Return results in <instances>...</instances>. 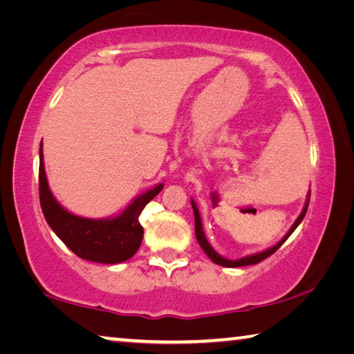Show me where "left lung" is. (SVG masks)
<instances>
[{
  "label": "left lung",
  "mask_w": 354,
  "mask_h": 354,
  "mask_svg": "<svg viewBox=\"0 0 354 354\" xmlns=\"http://www.w3.org/2000/svg\"><path fill=\"white\" fill-rule=\"evenodd\" d=\"M309 198H310V192L308 194V200H306V203H304V207H303V211H301V214L298 215V218L295 220V223H293L292 226H290V230L287 231V234L281 239V241L277 243V245H273V247H270L268 250H266V251H261V253H254V254H250V256H245V257H241V259H236V261H231V259H226V257H223V256H220L217 251H215L212 247H211V243L207 242V239H206V236H205V231H203V223H201V217H200V212H198V207H196V205H195V201L194 200H190V203H192V207H194V215H195V236H196V241H198V243H200V247L203 248V251H205V253L209 256V259H211L212 262H215V263H218V266H223V267H243V266H254V263H257V262H261V261H263L266 259V257H268L270 254H273L274 251H277L281 245H283L287 239L290 237V234L293 231L297 230V226L301 223V220L304 218V215H306V211H308V206H309Z\"/></svg>",
  "instance_id": "8db88e82"
}]
</instances>
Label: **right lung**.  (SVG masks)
Wrapping results in <instances>:
<instances>
[{
  "label": "right lung",
  "instance_id": "add662e5",
  "mask_svg": "<svg viewBox=\"0 0 354 354\" xmlns=\"http://www.w3.org/2000/svg\"><path fill=\"white\" fill-rule=\"evenodd\" d=\"M162 189L164 184H158L145 194L136 196L115 217H80L61 206L50 190L40 143L39 195L41 212L56 236L81 259L100 263H120L133 257L143 239L139 215L142 209Z\"/></svg>",
  "mask_w": 354,
  "mask_h": 354
}]
</instances>
